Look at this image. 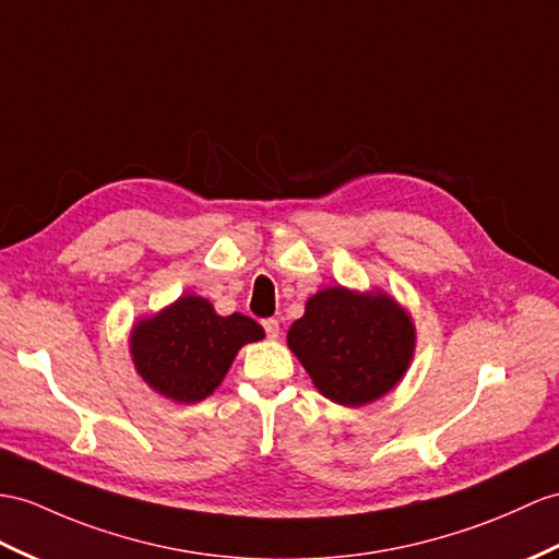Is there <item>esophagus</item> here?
<instances>
[{
    "instance_id": "1",
    "label": "esophagus",
    "mask_w": 559,
    "mask_h": 559,
    "mask_svg": "<svg viewBox=\"0 0 559 559\" xmlns=\"http://www.w3.org/2000/svg\"><path fill=\"white\" fill-rule=\"evenodd\" d=\"M263 330L270 338H277L280 336V322L275 318H267V320H263Z\"/></svg>"
}]
</instances>
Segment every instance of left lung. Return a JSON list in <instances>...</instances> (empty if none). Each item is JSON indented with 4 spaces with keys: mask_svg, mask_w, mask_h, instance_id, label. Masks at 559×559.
Here are the masks:
<instances>
[{
    "mask_svg": "<svg viewBox=\"0 0 559 559\" xmlns=\"http://www.w3.org/2000/svg\"><path fill=\"white\" fill-rule=\"evenodd\" d=\"M287 342L322 396L356 407L401 382L413 360L415 326L386 294L332 287L308 298Z\"/></svg>",
    "mask_w": 559,
    "mask_h": 559,
    "instance_id": "obj_1",
    "label": "left lung"
}]
</instances>
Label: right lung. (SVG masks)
I'll use <instances>...</instances> for the list:
<instances>
[{
    "label": "right lung",
    "mask_w": 559,
    "mask_h": 559,
    "mask_svg": "<svg viewBox=\"0 0 559 559\" xmlns=\"http://www.w3.org/2000/svg\"><path fill=\"white\" fill-rule=\"evenodd\" d=\"M255 320L217 316L201 296H180L132 330V360L144 382L177 403H197L217 389L237 350L263 338Z\"/></svg>",
    "instance_id": "add662e5"
}]
</instances>
